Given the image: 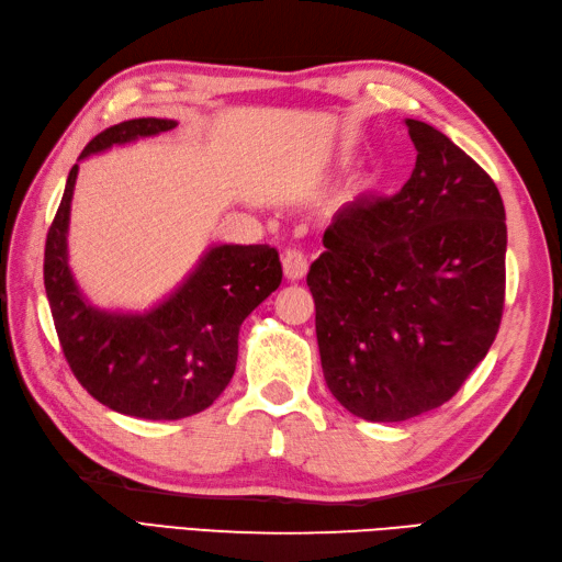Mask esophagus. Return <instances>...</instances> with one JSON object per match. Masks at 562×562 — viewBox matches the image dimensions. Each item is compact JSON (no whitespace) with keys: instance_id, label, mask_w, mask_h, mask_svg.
<instances>
[{"instance_id":"1","label":"esophagus","mask_w":562,"mask_h":562,"mask_svg":"<svg viewBox=\"0 0 562 562\" xmlns=\"http://www.w3.org/2000/svg\"><path fill=\"white\" fill-rule=\"evenodd\" d=\"M282 270H284V278H288V280H302L306 270H308L306 256L296 248L284 250V254H282Z\"/></svg>"}]
</instances>
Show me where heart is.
<instances>
[{"label":"heart","mask_w":562,"mask_h":562,"mask_svg":"<svg viewBox=\"0 0 562 562\" xmlns=\"http://www.w3.org/2000/svg\"><path fill=\"white\" fill-rule=\"evenodd\" d=\"M345 161H348V159H345Z\"/></svg>","instance_id":"1"}]
</instances>
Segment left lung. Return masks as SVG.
Here are the masks:
<instances>
[{"label": "left lung", "mask_w": 562, "mask_h": 562, "mask_svg": "<svg viewBox=\"0 0 562 562\" xmlns=\"http://www.w3.org/2000/svg\"><path fill=\"white\" fill-rule=\"evenodd\" d=\"M405 125L417 149L408 183L338 210L306 274L326 384L372 423L447 403L491 350L505 304L497 186L445 133Z\"/></svg>", "instance_id": "8db88e82"}]
</instances>
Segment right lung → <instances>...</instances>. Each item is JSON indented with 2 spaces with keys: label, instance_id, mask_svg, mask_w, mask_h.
I'll return each instance as SVG.
<instances>
[{
  "label": "right lung",
  "instance_id": "right-lung-1",
  "mask_svg": "<svg viewBox=\"0 0 562 562\" xmlns=\"http://www.w3.org/2000/svg\"><path fill=\"white\" fill-rule=\"evenodd\" d=\"M176 125L169 117L113 125L83 147L79 161ZM77 173L79 164L67 176L43 262L45 294L71 372L93 398L123 415L178 420L210 408L234 376L244 318L280 288L278 250L266 244L212 246L195 270L147 312L99 308L81 294L69 270L67 232Z\"/></svg>",
  "mask_w": 562,
  "mask_h": 562
}]
</instances>
